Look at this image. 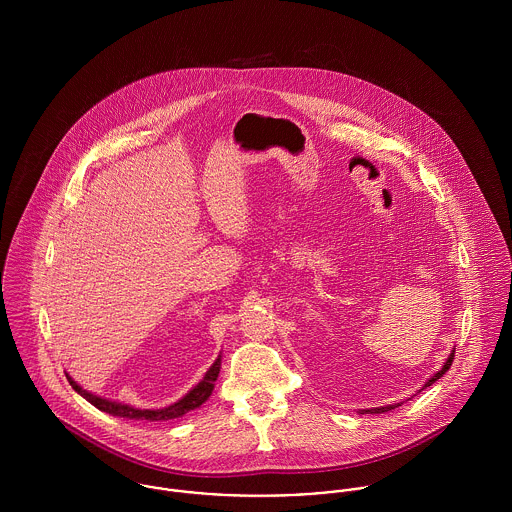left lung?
Returning a JSON list of instances; mask_svg holds the SVG:
<instances>
[{
    "label": "left lung",
    "instance_id": "8db88e82",
    "mask_svg": "<svg viewBox=\"0 0 512 512\" xmlns=\"http://www.w3.org/2000/svg\"><path fill=\"white\" fill-rule=\"evenodd\" d=\"M453 357H455V351H451V355L447 357V361H445V365L441 366V370H438L428 382H426V386H432L438 378H441L447 370H449V366L453 363ZM400 404H394V406H382V408H372V410H363V412H370V414H382V412H390V410H394V408H398Z\"/></svg>",
    "mask_w": 512,
    "mask_h": 512
}]
</instances>
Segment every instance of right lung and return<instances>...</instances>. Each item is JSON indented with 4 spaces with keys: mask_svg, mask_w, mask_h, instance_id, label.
Here are the masks:
<instances>
[{
    "mask_svg": "<svg viewBox=\"0 0 512 512\" xmlns=\"http://www.w3.org/2000/svg\"><path fill=\"white\" fill-rule=\"evenodd\" d=\"M219 370L220 357L213 363V366L207 370L205 378H203L185 398H181L179 402H175V404H171V406H167V408H161V410H138V408H132V406H128V404H120V402H112V400L94 396V394L82 390L71 376H67V378H69L71 386H73L74 390H76L82 398H86L92 406H96L98 410H102V412H106V414H112V416H118V418H126V420L163 422V420L179 418V416H183V414H187V412L199 408V406L211 396V392H213V388H215V380H217V376H219Z\"/></svg>",
    "mask_w": 512,
    "mask_h": 512,
    "instance_id": "obj_1",
    "label": "right lung"
}]
</instances>
